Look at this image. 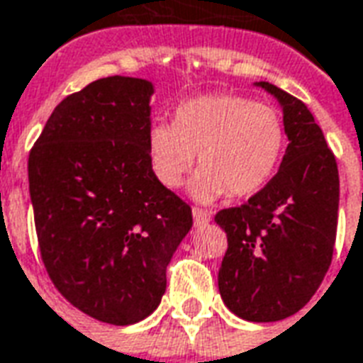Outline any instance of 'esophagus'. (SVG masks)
I'll return each mask as SVG.
<instances>
[{"mask_svg":"<svg viewBox=\"0 0 363 363\" xmlns=\"http://www.w3.org/2000/svg\"><path fill=\"white\" fill-rule=\"evenodd\" d=\"M211 220H213V214L199 211V208H193V222H195V226H207Z\"/></svg>","mask_w":363,"mask_h":363,"instance_id":"esophagus-1","label":"esophagus"}]
</instances>
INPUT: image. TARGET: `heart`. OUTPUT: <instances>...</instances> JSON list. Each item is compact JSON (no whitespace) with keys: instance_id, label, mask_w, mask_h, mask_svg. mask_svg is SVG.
Segmentation results:
<instances>
[{"instance_id":"heart-1","label":"heart","mask_w":363,"mask_h":363,"mask_svg":"<svg viewBox=\"0 0 363 363\" xmlns=\"http://www.w3.org/2000/svg\"><path fill=\"white\" fill-rule=\"evenodd\" d=\"M284 123L269 104L238 94H205L178 106L174 123H156L147 135L150 170L168 189L193 170L189 195L213 203L222 195L247 197L261 191L279 168Z\"/></svg>"}]
</instances>
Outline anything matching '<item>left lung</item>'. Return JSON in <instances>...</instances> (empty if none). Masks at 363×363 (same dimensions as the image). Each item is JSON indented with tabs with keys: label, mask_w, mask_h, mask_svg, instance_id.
Returning <instances> with one entry per match:
<instances>
[{
	"label": "left lung",
	"mask_w": 363,
	"mask_h": 363,
	"mask_svg": "<svg viewBox=\"0 0 363 363\" xmlns=\"http://www.w3.org/2000/svg\"><path fill=\"white\" fill-rule=\"evenodd\" d=\"M288 149L277 176L250 201L214 222L228 236L218 271L226 308L245 321L271 323L300 311L317 292L333 259L338 218V170L308 106L279 86Z\"/></svg>",
	"instance_id": "1"
}]
</instances>
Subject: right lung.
Segmentation results:
<instances>
[{
  "label": "right lung",
  "mask_w": 363,
  "mask_h": 363,
  "mask_svg": "<svg viewBox=\"0 0 363 363\" xmlns=\"http://www.w3.org/2000/svg\"><path fill=\"white\" fill-rule=\"evenodd\" d=\"M155 84L106 77L55 106L28 156L42 261L54 286L110 325L149 317L191 208L150 170Z\"/></svg>",
  "instance_id": "1"
}]
</instances>
